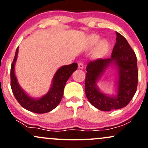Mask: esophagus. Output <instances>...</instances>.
I'll return each instance as SVG.
<instances>
[{"mask_svg": "<svg viewBox=\"0 0 148 148\" xmlns=\"http://www.w3.org/2000/svg\"><path fill=\"white\" fill-rule=\"evenodd\" d=\"M78 67H79V69L84 68V64H83V62H79V63H78Z\"/></svg>", "mask_w": 148, "mask_h": 148, "instance_id": "1", "label": "esophagus"}]
</instances>
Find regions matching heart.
<instances>
[{"label":"heart","mask_w":148,"mask_h":148,"mask_svg":"<svg viewBox=\"0 0 148 148\" xmlns=\"http://www.w3.org/2000/svg\"><path fill=\"white\" fill-rule=\"evenodd\" d=\"M98 40H99V36L97 35H93L90 37V45L92 46L95 45ZM108 48H109V45L108 42L105 40H102L98 44L97 47V53L99 55H103L108 51Z\"/></svg>","instance_id":"1"}]
</instances>
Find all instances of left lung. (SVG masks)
Returning a JSON list of instances; mask_svg holds the SVG:
<instances>
[{
	"instance_id": "1",
	"label": "left lung",
	"mask_w": 148,
	"mask_h": 148,
	"mask_svg": "<svg viewBox=\"0 0 148 148\" xmlns=\"http://www.w3.org/2000/svg\"><path fill=\"white\" fill-rule=\"evenodd\" d=\"M111 64L119 68L118 95L111 98L99 92L96 82L105 69ZM85 92L89 102L102 111H111L126 106L137 89L138 72L135 52L123 35L116 32L115 42L111 57L90 61L86 67Z\"/></svg>"
}]
</instances>
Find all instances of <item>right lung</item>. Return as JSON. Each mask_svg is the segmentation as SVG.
<instances>
[{"mask_svg": "<svg viewBox=\"0 0 148 148\" xmlns=\"http://www.w3.org/2000/svg\"><path fill=\"white\" fill-rule=\"evenodd\" d=\"M18 47L16 50L10 69V85L15 98L23 108L33 113H45L52 111L60 103L63 96L64 88L66 82L72 73L76 70L78 67L77 63L74 62L69 65L60 67L54 76L52 87L49 92L40 99H35L28 97L22 90L14 75V64L18 54Z\"/></svg>", "mask_w": 148, "mask_h": 148, "instance_id": "right-lung-1", "label": "right lung"}]
</instances>
